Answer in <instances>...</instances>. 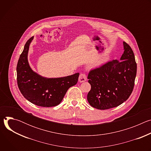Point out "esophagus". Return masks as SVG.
<instances>
[{"mask_svg":"<svg viewBox=\"0 0 151 151\" xmlns=\"http://www.w3.org/2000/svg\"><path fill=\"white\" fill-rule=\"evenodd\" d=\"M79 82H83L87 81V76L85 73H81L79 76Z\"/></svg>","mask_w":151,"mask_h":151,"instance_id":"obj_1","label":"esophagus"}]
</instances>
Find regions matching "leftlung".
I'll return each instance as SVG.
<instances>
[{"mask_svg": "<svg viewBox=\"0 0 151 151\" xmlns=\"http://www.w3.org/2000/svg\"><path fill=\"white\" fill-rule=\"evenodd\" d=\"M123 45L124 51L120 60L107 62L88 73L91 88L87 100L94 108L105 110L117 107L133 90L137 64L132 48L125 42Z\"/></svg>", "mask_w": 151, "mask_h": 151, "instance_id": "8db88e82", "label": "left lung"}]
</instances>
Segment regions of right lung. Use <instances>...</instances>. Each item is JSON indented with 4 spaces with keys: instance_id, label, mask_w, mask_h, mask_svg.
I'll return each mask as SVG.
<instances>
[{
    "instance_id": "1",
    "label": "right lung",
    "mask_w": 151,
    "mask_h": 151,
    "mask_svg": "<svg viewBox=\"0 0 151 151\" xmlns=\"http://www.w3.org/2000/svg\"><path fill=\"white\" fill-rule=\"evenodd\" d=\"M33 39V36L26 43L17 63L18 87L24 98L34 104L42 107L57 106L68 89L77 83L79 73L62 78H47L33 71L27 59L29 46Z\"/></svg>"
}]
</instances>
